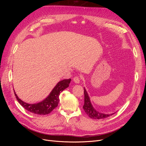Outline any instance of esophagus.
I'll list each match as a JSON object with an SVG mask.
<instances>
[{"label":"esophagus","mask_w":146,"mask_h":146,"mask_svg":"<svg viewBox=\"0 0 146 146\" xmlns=\"http://www.w3.org/2000/svg\"><path fill=\"white\" fill-rule=\"evenodd\" d=\"M73 81L76 83H79L80 82V78L78 77V76H76L73 78Z\"/></svg>","instance_id":"obj_1"}]
</instances>
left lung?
I'll list each match as a JSON object with an SVG mask.
<instances>
[{"instance_id": "left-lung-1", "label": "left lung", "mask_w": 146, "mask_h": 146, "mask_svg": "<svg viewBox=\"0 0 146 146\" xmlns=\"http://www.w3.org/2000/svg\"><path fill=\"white\" fill-rule=\"evenodd\" d=\"M84 95H85V103H84L83 108V110H85L86 113L90 118L95 119H104L110 116H111L112 115L115 113H113L111 114H104L96 111L90 103L89 97L85 88H84Z\"/></svg>"}]
</instances>
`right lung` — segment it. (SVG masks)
<instances>
[{
    "mask_svg": "<svg viewBox=\"0 0 146 146\" xmlns=\"http://www.w3.org/2000/svg\"><path fill=\"white\" fill-rule=\"evenodd\" d=\"M70 81L71 79H67L59 82L47 98L35 104H29L23 102L17 96L15 91L14 94L19 103L27 111L35 114L46 115L50 113L58 106L60 92L69 86Z\"/></svg>",
    "mask_w": 146,
    "mask_h": 146,
    "instance_id": "1",
    "label": "right lung"
}]
</instances>
